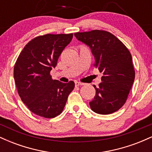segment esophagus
I'll use <instances>...</instances> for the list:
<instances>
[{
    "label": "esophagus",
    "mask_w": 152,
    "mask_h": 152,
    "mask_svg": "<svg viewBox=\"0 0 152 152\" xmlns=\"http://www.w3.org/2000/svg\"><path fill=\"white\" fill-rule=\"evenodd\" d=\"M83 84H84L83 83H81V82H78V81H75V85H76V86H83Z\"/></svg>",
    "instance_id": "1"
}]
</instances>
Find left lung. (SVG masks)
Returning <instances> with one entry per match:
<instances>
[{"label": "left lung", "instance_id": "1", "mask_svg": "<svg viewBox=\"0 0 152 152\" xmlns=\"http://www.w3.org/2000/svg\"><path fill=\"white\" fill-rule=\"evenodd\" d=\"M78 41L90 47L95 58L94 66L102 74V83L94 87L96 95L89 102L92 111L109 114L126 102L135 78L131 53L114 35L106 31L75 33Z\"/></svg>", "mask_w": 152, "mask_h": 152}]
</instances>
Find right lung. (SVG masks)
<instances>
[{
    "label": "right lung",
    "mask_w": 152,
    "mask_h": 152,
    "mask_svg": "<svg viewBox=\"0 0 152 152\" xmlns=\"http://www.w3.org/2000/svg\"><path fill=\"white\" fill-rule=\"evenodd\" d=\"M73 34H46L29 41L14 66V80L22 102L34 114L54 118L61 114L75 83L53 80L50 72L71 42Z\"/></svg>",
    "instance_id": "right-lung-1"
}]
</instances>
